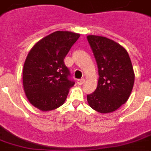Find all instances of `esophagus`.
Wrapping results in <instances>:
<instances>
[{
    "mask_svg": "<svg viewBox=\"0 0 151 151\" xmlns=\"http://www.w3.org/2000/svg\"><path fill=\"white\" fill-rule=\"evenodd\" d=\"M84 82H85L84 78H82V79H78V80H77V84H78V86H82V84H84Z\"/></svg>",
    "mask_w": 151,
    "mask_h": 151,
    "instance_id": "1",
    "label": "esophagus"
}]
</instances>
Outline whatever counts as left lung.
Instances as JSON below:
<instances>
[{"label":"left lung","instance_id":"8db88e82","mask_svg":"<svg viewBox=\"0 0 151 151\" xmlns=\"http://www.w3.org/2000/svg\"><path fill=\"white\" fill-rule=\"evenodd\" d=\"M97 63V88L87 95L91 109L101 114L118 109L127 101L133 89L134 72L127 50L122 45L101 36H87Z\"/></svg>","mask_w":151,"mask_h":151}]
</instances>
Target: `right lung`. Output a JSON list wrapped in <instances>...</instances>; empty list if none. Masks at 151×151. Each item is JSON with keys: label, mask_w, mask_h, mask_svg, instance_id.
Returning <instances> with one entry per match:
<instances>
[{"label": "right lung", "mask_w": 151, "mask_h": 151, "mask_svg": "<svg viewBox=\"0 0 151 151\" xmlns=\"http://www.w3.org/2000/svg\"><path fill=\"white\" fill-rule=\"evenodd\" d=\"M79 33L56 31L37 42L24 62L23 85L25 95L33 106L42 111L55 110L65 102L75 82L64 59Z\"/></svg>", "instance_id": "right-lung-1"}]
</instances>
